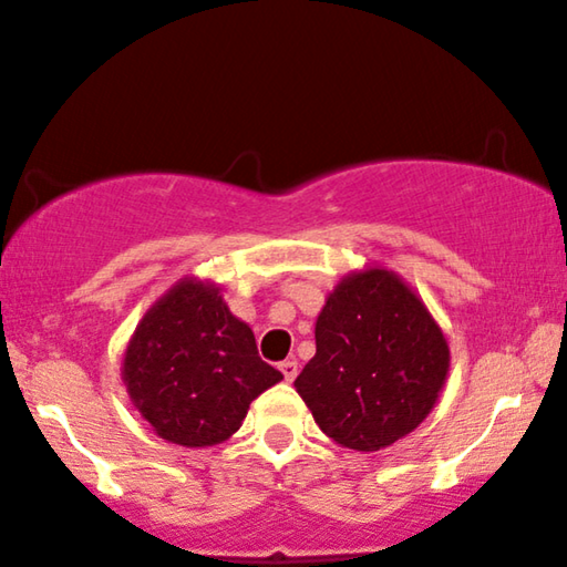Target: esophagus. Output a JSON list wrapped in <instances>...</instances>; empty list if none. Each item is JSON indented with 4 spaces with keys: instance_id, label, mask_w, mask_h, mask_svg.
Wrapping results in <instances>:
<instances>
[{
    "instance_id": "1",
    "label": "esophagus",
    "mask_w": 567,
    "mask_h": 567,
    "mask_svg": "<svg viewBox=\"0 0 567 567\" xmlns=\"http://www.w3.org/2000/svg\"><path fill=\"white\" fill-rule=\"evenodd\" d=\"M279 371H282L285 381H296V375H298V360L290 358V360L279 362Z\"/></svg>"
}]
</instances>
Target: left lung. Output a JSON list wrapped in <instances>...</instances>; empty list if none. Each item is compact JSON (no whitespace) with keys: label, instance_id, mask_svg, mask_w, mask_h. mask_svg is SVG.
<instances>
[{"label":"left lung","instance_id":"obj_1","mask_svg":"<svg viewBox=\"0 0 567 567\" xmlns=\"http://www.w3.org/2000/svg\"><path fill=\"white\" fill-rule=\"evenodd\" d=\"M446 373V337L422 300L391 271L368 269L329 296L296 389L339 446L379 451L427 417Z\"/></svg>","mask_w":567,"mask_h":567}]
</instances>
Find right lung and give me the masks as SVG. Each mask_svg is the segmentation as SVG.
<instances>
[{
	"label": "right lung",
	"mask_w": 567,
	"mask_h": 567,
	"mask_svg": "<svg viewBox=\"0 0 567 567\" xmlns=\"http://www.w3.org/2000/svg\"><path fill=\"white\" fill-rule=\"evenodd\" d=\"M282 379L259 358L254 331L213 285L184 279L145 313L124 358L130 396L153 430L186 449L215 446L248 404Z\"/></svg>",
	"instance_id": "right-lung-1"
}]
</instances>
